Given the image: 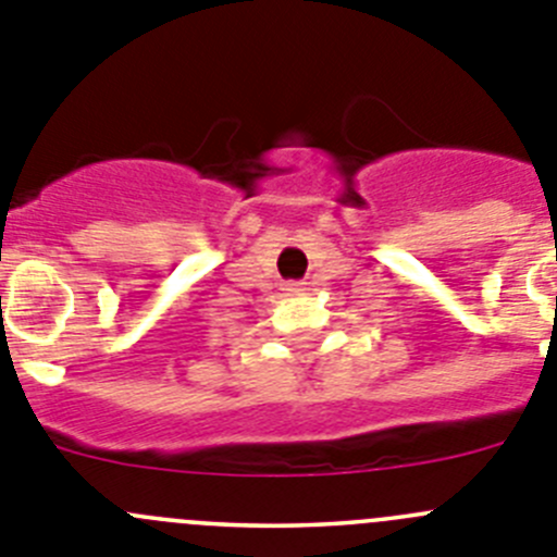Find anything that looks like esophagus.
I'll return each instance as SVG.
<instances>
[{"label": "esophagus", "mask_w": 557, "mask_h": 557, "mask_svg": "<svg viewBox=\"0 0 557 557\" xmlns=\"http://www.w3.org/2000/svg\"><path fill=\"white\" fill-rule=\"evenodd\" d=\"M285 290H288V294H302V290L308 288H305V283H285Z\"/></svg>", "instance_id": "obj_1"}]
</instances>
